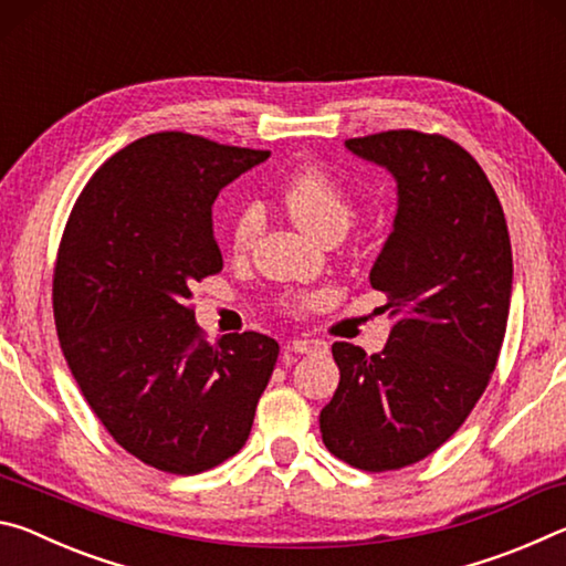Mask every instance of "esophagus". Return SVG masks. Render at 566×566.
I'll return each mask as SVG.
<instances>
[{
	"label": "esophagus",
	"mask_w": 566,
	"mask_h": 566,
	"mask_svg": "<svg viewBox=\"0 0 566 566\" xmlns=\"http://www.w3.org/2000/svg\"><path fill=\"white\" fill-rule=\"evenodd\" d=\"M290 349L292 352H296V354H324L327 352V342L324 339H302V337H296V339H292L290 342Z\"/></svg>",
	"instance_id": "obj_1"
}]
</instances>
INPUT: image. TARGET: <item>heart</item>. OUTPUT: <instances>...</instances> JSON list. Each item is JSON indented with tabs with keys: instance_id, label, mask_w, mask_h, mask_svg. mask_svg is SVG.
<instances>
[{
	"instance_id": "b5f03b06",
	"label": "heart",
	"mask_w": 566,
	"mask_h": 566,
	"mask_svg": "<svg viewBox=\"0 0 566 566\" xmlns=\"http://www.w3.org/2000/svg\"><path fill=\"white\" fill-rule=\"evenodd\" d=\"M276 202L300 224L306 234L319 242L327 239H342L354 222V205L344 195V189L332 177L317 167L296 169L284 185L276 189ZM256 234V214L247 209L237 217L232 229V247L242 254L252 244Z\"/></svg>"
}]
</instances>
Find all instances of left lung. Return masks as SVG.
<instances>
[{
    "mask_svg": "<svg viewBox=\"0 0 566 566\" xmlns=\"http://www.w3.org/2000/svg\"><path fill=\"white\" fill-rule=\"evenodd\" d=\"M344 147L397 181L369 272L397 322L379 354L332 344L339 387L319 429L334 457L387 472L442 447L486 389L510 317L512 244L490 179L452 139L399 129Z\"/></svg>",
    "mask_w": 566,
    "mask_h": 566,
    "instance_id": "left-lung-1",
    "label": "left lung"
}]
</instances>
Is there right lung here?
Instances as JSON below:
<instances>
[{"label": "right lung", "mask_w": 566, "mask_h": 566, "mask_svg": "<svg viewBox=\"0 0 566 566\" xmlns=\"http://www.w3.org/2000/svg\"><path fill=\"white\" fill-rule=\"evenodd\" d=\"M270 151L181 132L132 142L97 169L54 270L64 359L114 442L169 474L244 447L280 344L260 332L202 339L191 286L222 270L212 205Z\"/></svg>", "instance_id": "add662e5"}]
</instances>
